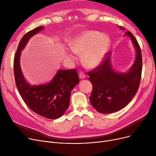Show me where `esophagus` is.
Segmentation results:
<instances>
[{"label":"esophagus","instance_id":"34e87169","mask_svg":"<svg viewBox=\"0 0 156 156\" xmlns=\"http://www.w3.org/2000/svg\"><path fill=\"white\" fill-rule=\"evenodd\" d=\"M79 76H80V78L81 79H84L86 78V75L83 71H80L79 73Z\"/></svg>","mask_w":156,"mask_h":156}]
</instances>
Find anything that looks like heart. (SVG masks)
<instances>
[{
  "mask_svg": "<svg viewBox=\"0 0 156 156\" xmlns=\"http://www.w3.org/2000/svg\"><path fill=\"white\" fill-rule=\"evenodd\" d=\"M108 37L94 31H85L75 38L69 44L71 50L76 53L84 52L82 61L88 68H94L103 59L109 46ZM69 57L73 58L72 55Z\"/></svg>",
  "mask_w": 156,
  "mask_h": 156,
  "instance_id": "1",
  "label": "heart"
}]
</instances>
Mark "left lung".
<instances>
[{
	"label": "left lung",
	"mask_w": 156,
	"mask_h": 156,
	"mask_svg": "<svg viewBox=\"0 0 156 156\" xmlns=\"http://www.w3.org/2000/svg\"><path fill=\"white\" fill-rule=\"evenodd\" d=\"M119 28H125L119 26ZM136 48L135 61L126 73L114 71L110 64L111 53L105 54L101 62L88 72V80L93 86L90 97L92 105L102 114H109L121 110L131 101L136 94L140 83L142 57L141 49L136 39L130 31L125 32Z\"/></svg>",
	"instance_id": "left-lung-1"
}]
</instances>
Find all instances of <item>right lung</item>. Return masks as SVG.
<instances>
[{"mask_svg":"<svg viewBox=\"0 0 156 156\" xmlns=\"http://www.w3.org/2000/svg\"><path fill=\"white\" fill-rule=\"evenodd\" d=\"M38 27L24 35L21 39L14 58L16 85L23 100L34 112L44 118L55 119L62 116L68 108L73 88L79 83L77 70L61 69L50 83L31 86L24 80L20 66L21 51L30 38L42 30Z\"/></svg>","mask_w":156,"mask_h":156,"instance_id":"add662e5","label":"right lung"}]
</instances>
